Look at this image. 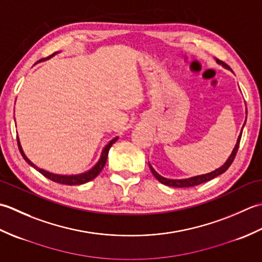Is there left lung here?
Masks as SVG:
<instances>
[{
	"label": "left lung",
	"mask_w": 262,
	"mask_h": 262,
	"mask_svg": "<svg viewBox=\"0 0 262 262\" xmlns=\"http://www.w3.org/2000/svg\"><path fill=\"white\" fill-rule=\"evenodd\" d=\"M216 62L219 63V64H221L222 66H223V68H225V69H227V70H230L229 66H227L226 64H224L223 62H221V60L216 59ZM246 113H248V111H246ZM246 121H247V118H246ZM246 121H244V125H246ZM244 125H243V127H244ZM243 127H242V129H241L240 135H238V137H237V141H236L235 146H234V148H233V151H232L231 155L229 157V159L226 160V162H225L223 165H222V166H220L219 169L211 171V172H209V173L200 174V176L191 177V178H187V179H168V178H164V177H162V176H160V174L158 173V172L153 169V166L148 163L149 169H151L153 176H154L155 178H157V179H158L161 183H163V185H165V186L174 187V188H188V187H193V186H198V185H200V183H203V182H206V181H209V180H211V179H214V178H216L217 176L224 173V172H225L227 169H229L230 165L232 164L233 160H234L235 155H236V153H237L238 145H240V141H241Z\"/></svg>",
	"instance_id": "8db88e82"
}]
</instances>
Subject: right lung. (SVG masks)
Returning a JSON list of instances; mask_svg holds the SVG:
<instances>
[{
	"mask_svg": "<svg viewBox=\"0 0 262 262\" xmlns=\"http://www.w3.org/2000/svg\"><path fill=\"white\" fill-rule=\"evenodd\" d=\"M56 54H58V52H57V53H54L53 55H51V56L45 58V59H49L51 57L55 56V55H56ZM40 60H43V59H40ZM40 60H39V62H40ZM16 140H18L19 151H20V153H21V155H22V158H24L26 162H27L28 164H29L30 166H32L33 169H36L37 171L40 172V173H41L42 176H45L46 178H48V179H51V180H53V181H55V182H57V183H62V185H69V186H76V185H83V183H86V182H89V181L93 180L94 178H96V177L100 173V172H101V170L103 169V166H104L105 162H107V158H108L109 149H110L111 146H113V144H114L117 140H118V136L113 138V140H111V141L107 144V145H105V146L103 147L102 152H101V155H100L99 161H98V162H97L96 164H94V165L92 166V168H91L90 170L83 172V173H79V174H70V176H68V174L52 173V172H49V171H46V170H43V169L38 168V166H37L36 164H33V163L31 162V161L27 158V155L25 154L24 149H22V146H21V144H20L19 137H16Z\"/></svg>",
	"mask_w": 262,
	"mask_h": 262,
	"instance_id": "obj_1",
	"label": "right lung"
}]
</instances>
